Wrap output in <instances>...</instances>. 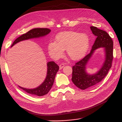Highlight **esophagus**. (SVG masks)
Wrapping results in <instances>:
<instances>
[{"instance_id":"esophagus-1","label":"esophagus","mask_w":122,"mask_h":122,"mask_svg":"<svg viewBox=\"0 0 122 122\" xmlns=\"http://www.w3.org/2000/svg\"><path fill=\"white\" fill-rule=\"evenodd\" d=\"M64 66H65V65L64 64H61L60 66H59V67H60V69L61 70L62 68H64Z\"/></svg>"}]
</instances>
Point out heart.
<instances>
[{
    "instance_id": "1",
    "label": "heart",
    "mask_w": 122,
    "mask_h": 122,
    "mask_svg": "<svg viewBox=\"0 0 122 122\" xmlns=\"http://www.w3.org/2000/svg\"><path fill=\"white\" fill-rule=\"evenodd\" d=\"M90 39L85 34L73 31H63L58 34L54 42H50L48 50L50 56L54 60H58L63 55L66 50L67 56L74 61L83 57L88 50Z\"/></svg>"
}]
</instances>
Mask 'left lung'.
Returning <instances> with one entry per match:
<instances>
[{"mask_svg": "<svg viewBox=\"0 0 122 122\" xmlns=\"http://www.w3.org/2000/svg\"><path fill=\"white\" fill-rule=\"evenodd\" d=\"M93 34L97 36L91 52L72 67V80L73 83L81 90L94 87L101 81L107 74L112 66L113 60V41L107 32L95 26L90 27ZM103 47L105 52V60L102 68L93 75L86 71V66L94 51Z\"/></svg>", "mask_w": 122, "mask_h": 122, "instance_id": "obj_1", "label": "left lung"}]
</instances>
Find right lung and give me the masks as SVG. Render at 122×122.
Here are the masks:
<instances>
[{
  "label": "right lung",
  "instance_id": "add662e5",
  "mask_svg": "<svg viewBox=\"0 0 122 122\" xmlns=\"http://www.w3.org/2000/svg\"><path fill=\"white\" fill-rule=\"evenodd\" d=\"M50 31L51 30L48 28H36L32 29L28 31L27 33L22 35L16 39L13 42L11 47L15 45L16 44L22 41L43 37V36L49 34ZM47 72L45 79L39 86L35 88H32V89L24 88L20 86H19V87L26 92H27V93L34 96H42L48 94L53 86L55 75L59 70V67L54 61H49L47 62Z\"/></svg>",
  "mask_w": 122,
  "mask_h": 122
}]
</instances>
